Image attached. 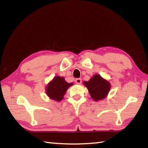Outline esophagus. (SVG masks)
<instances>
[{
    "mask_svg": "<svg viewBox=\"0 0 148 148\" xmlns=\"http://www.w3.org/2000/svg\"><path fill=\"white\" fill-rule=\"evenodd\" d=\"M81 82H82V80H81V78H77V79H76V83L77 84H81Z\"/></svg>",
    "mask_w": 148,
    "mask_h": 148,
    "instance_id": "1",
    "label": "esophagus"
}]
</instances>
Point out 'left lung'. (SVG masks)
<instances>
[{
  "mask_svg": "<svg viewBox=\"0 0 148 148\" xmlns=\"http://www.w3.org/2000/svg\"><path fill=\"white\" fill-rule=\"evenodd\" d=\"M83 84L88 90L90 96L96 102L106 98L111 88L109 81L99 74L94 75L88 81H84Z\"/></svg>",
  "mask_w": 148,
  "mask_h": 148,
  "instance_id": "obj_1",
  "label": "left lung"
}]
</instances>
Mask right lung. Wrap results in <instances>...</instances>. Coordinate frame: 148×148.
Here are the masks:
<instances>
[{"instance_id":"1","label":"right lung","mask_w":148,"mask_h":148,"mask_svg":"<svg viewBox=\"0 0 148 148\" xmlns=\"http://www.w3.org/2000/svg\"><path fill=\"white\" fill-rule=\"evenodd\" d=\"M73 83H68L64 77L56 76L48 84L46 93L50 99L56 101H61L67 89Z\"/></svg>"}]
</instances>
